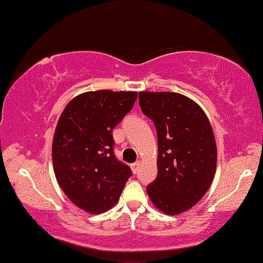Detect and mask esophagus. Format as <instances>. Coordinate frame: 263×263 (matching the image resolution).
<instances>
[{
    "label": "esophagus",
    "instance_id": "obj_1",
    "mask_svg": "<svg viewBox=\"0 0 263 263\" xmlns=\"http://www.w3.org/2000/svg\"><path fill=\"white\" fill-rule=\"evenodd\" d=\"M140 166H141V161H136V162H135V163H132L131 164L132 171H134L135 174H136V172H138V168H140Z\"/></svg>",
    "mask_w": 263,
    "mask_h": 263
}]
</instances>
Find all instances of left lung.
I'll use <instances>...</instances> for the list:
<instances>
[{"label": "left lung", "mask_w": 263, "mask_h": 263, "mask_svg": "<svg viewBox=\"0 0 263 263\" xmlns=\"http://www.w3.org/2000/svg\"><path fill=\"white\" fill-rule=\"evenodd\" d=\"M140 107L157 132V177L146 187L167 215L191 209L211 186L217 148L200 106L175 92H140Z\"/></svg>", "instance_id": "obj_1"}]
</instances>
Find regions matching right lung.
<instances>
[{"label": "right lung", "instance_id": "add662e5", "mask_svg": "<svg viewBox=\"0 0 263 263\" xmlns=\"http://www.w3.org/2000/svg\"><path fill=\"white\" fill-rule=\"evenodd\" d=\"M136 92H86L63 109L52 143L62 191L89 213L116 203L132 171L115 155L112 132L134 107Z\"/></svg>", "mask_w": 263, "mask_h": 263}]
</instances>
